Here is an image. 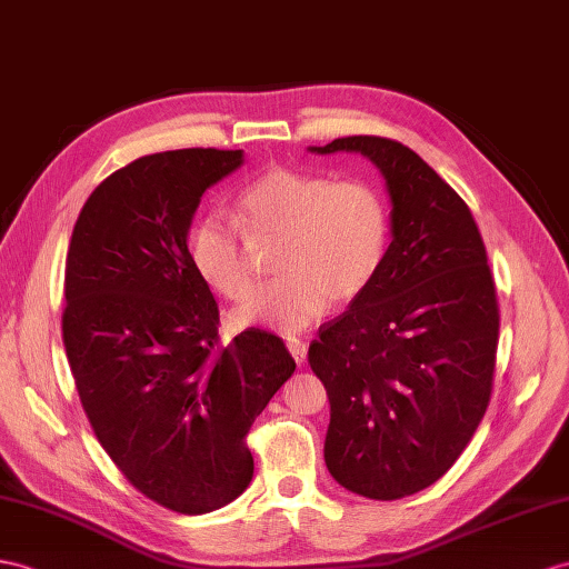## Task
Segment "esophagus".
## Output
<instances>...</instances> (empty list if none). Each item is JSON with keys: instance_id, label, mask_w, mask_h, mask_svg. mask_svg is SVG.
Instances as JSON below:
<instances>
[{"instance_id": "esophagus-1", "label": "esophagus", "mask_w": 569, "mask_h": 569, "mask_svg": "<svg viewBox=\"0 0 569 569\" xmlns=\"http://www.w3.org/2000/svg\"><path fill=\"white\" fill-rule=\"evenodd\" d=\"M287 350H289V355H292L297 362L301 365L303 359H307V352H309V348H307V342L303 340H297V338H289L287 340Z\"/></svg>"}]
</instances>
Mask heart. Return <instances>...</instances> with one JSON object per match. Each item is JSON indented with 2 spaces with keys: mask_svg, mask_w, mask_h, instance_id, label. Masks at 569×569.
Instances as JSON below:
<instances>
[{
  "mask_svg": "<svg viewBox=\"0 0 569 569\" xmlns=\"http://www.w3.org/2000/svg\"><path fill=\"white\" fill-rule=\"evenodd\" d=\"M239 226L202 217L190 231L192 268L224 299L253 292V248H274L280 280L239 311V321L297 336L323 318L330 303H352L377 282L391 248V210L362 178L270 169L246 186Z\"/></svg>",
  "mask_w": 569,
  "mask_h": 569,
  "instance_id": "b5f03b06",
  "label": "heart"
}]
</instances>
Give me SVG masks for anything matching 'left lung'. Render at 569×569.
<instances>
[{
    "label": "left lung",
    "instance_id": "left-lung-1",
    "mask_svg": "<svg viewBox=\"0 0 569 569\" xmlns=\"http://www.w3.org/2000/svg\"><path fill=\"white\" fill-rule=\"evenodd\" d=\"M311 151H359L391 198L383 270L321 326L309 365L330 400V476L400 500L447 473L488 410L500 336L488 253L459 192L410 147L355 134Z\"/></svg>",
    "mask_w": 569,
    "mask_h": 569
}]
</instances>
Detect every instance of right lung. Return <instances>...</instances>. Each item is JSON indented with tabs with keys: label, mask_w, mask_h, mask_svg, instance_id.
I'll use <instances>...</instances> for the list:
<instances>
[{
	"label": "right lung",
	"mask_w": 569,
	"mask_h": 569,
	"mask_svg": "<svg viewBox=\"0 0 569 569\" xmlns=\"http://www.w3.org/2000/svg\"><path fill=\"white\" fill-rule=\"evenodd\" d=\"M241 163L176 149L122 166L81 207L64 266L62 340L93 435L132 488L190 517L248 488V429L297 369L268 330L221 345L188 256L202 192Z\"/></svg>",
	"instance_id": "right-lung-1"
}]
</instances>
